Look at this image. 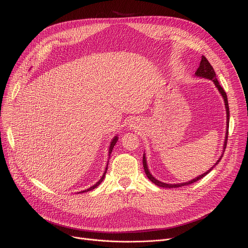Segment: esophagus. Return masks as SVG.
<instances>
[{
	"label": "esophagus",
	"instance_id": "34e87169",
	"mask_svg": "<svg viewBox=\"0 0 248 248\" xmlns=\"http://www.w3.org/2000/svg\"><path fill=\"white\" fill-rule=\"evenodd\" d=\"M129 128H131V129H138L139 128V124L134 122V123H132L131 124H129Z\"/></svg>",
	"mask_w": 248,
	"mask_h": 248
}]
</instances>
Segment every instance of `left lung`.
I'll list each match as a JSON object with an SVG mask.
<instances>
[{
    "label": "left lung",
    "mask_w": 248,
    "mask_h": 248,
    "mask_svg": "<svg viewBox=\"0 0 248 248\" xmlns=\"http://www.w3.org/2000/svg\"><path fill=\"white\" fill-rule=\"evenodd\" d=\"M195 76L197 77H201V78H206V79H209V80H212L214 85L216 86V88L218 89V91L220 93V94L222 95L223 97V100H224V104H225V108H226V133H225V139H224V142H223V150H222V154H221V155L219 157V159L217 160V162L208 170L207 172L203 173L202 175H199L198 177L194 178L190 181H187V182H183V183H176V184H169V183H164V182H161L159 181L158 179H155L150 172L149 170V167H148V163H147V158H146V154L144 153V155H142V165H144V170H145V173L147 175V177L150 179L151 182H153V183L155 185H157L159 187H162V188H177V187H182V186H187V185H190L192 183H194V182H196L200 179H202L204 176H206L208 173H210V171L212 170V169L220 162V160L222 159L223 157V154H224V151L226 149V144H227V138H228V128H229V107H228V100H227V95H226V93L224 91V89L221 87L220 83L218 82L217 78H216V73L213 69V67L211 66V64L209 63V61H208L206 59V57L202 56L201 58V61H200V65L199 67L197 69V71L195 72Z\"/></svg>",
    "instance_id": "1"
}]
</instances>
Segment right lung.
I'll return each mask as SVG.
<instances>
[{"mask_svg": "<svg viewBox=\"0 0 248 248\" xmlns=\"http://www.w3.org/2000/svg\"><path fill=\"white\" fill-rule=\"evenodd\" d=\"M117 140H119V136H114L113 138H112V140H111V141H110V144H109V148H108V158L110 157V154H111V152H112V149H113V147H114V145L116 144V141H117ZM108 164H107V167H106V170H104V173L102 174V176H101V178L96 182V183L93 185V186H91V187H89L88 189H86V190H83V191H81V192H78V194L79 193H85V192H88V191H91V190H93V189H95L101 182L103 181V179H104V177H106V174H107V170H108Z\"/></svg>", "mask_w": 248, "mask_h": 248, "instance_id": "obj_1", "label": "right lung"}]
</instances>
